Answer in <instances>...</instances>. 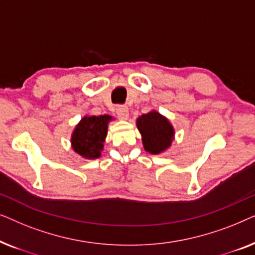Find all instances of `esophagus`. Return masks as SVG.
Masks as SVG:
<instances>
[{
	"mask_svg": "<svg viewBox=\"0 0 255 255\" xmlns=\"http://www.w3.org/2000/svg\"><path fill=\"white\" fill-rule=\"evenodd\" d=\"M116 113L118 116H120L122 120L127 121L128 118V109L125 106H120L116 108Z\"/></svg>",
	"mask_w": 255,
	"mask_h": 255,
	"instance_id": "1",
	"label": "esophagus"
}]
</instances>
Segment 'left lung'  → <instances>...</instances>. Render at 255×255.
<instances>
[{"mask_svg":"<svg viewBox=\"0 0 255 255\" xmlns=\"http://www.w3.org/2000/svg\"><path fill=\"white\" fill-rule=\"evenodd\" d=\"M137 128L141 134L142 145L146 152L160 154L172 145L174 140L173 125L158 111L152 110L137 118Z\"/></svg>","mask_w":255,"mask_h":255,"instance_id":"1","label":"left lung"}]
</instances>
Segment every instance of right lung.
Masks as SVG:
<instances>
[{
	"label": "right lung",
	"instance_id": "1",
	"mask_svg": "<svg viewBox=\"0 0 255 255\" xmlns=\"http://www.w3.org/2000/svg\"><path fill=\"white\" fill-rule=\"evenodd\" d=\"M114 118L109 115H87L76 124L71 137L72 148L83 159H97L103 151L108 134V124Z\"/></svg>",
	"mask_w": 255,
	"mask_h": 255
}]
</instances>
